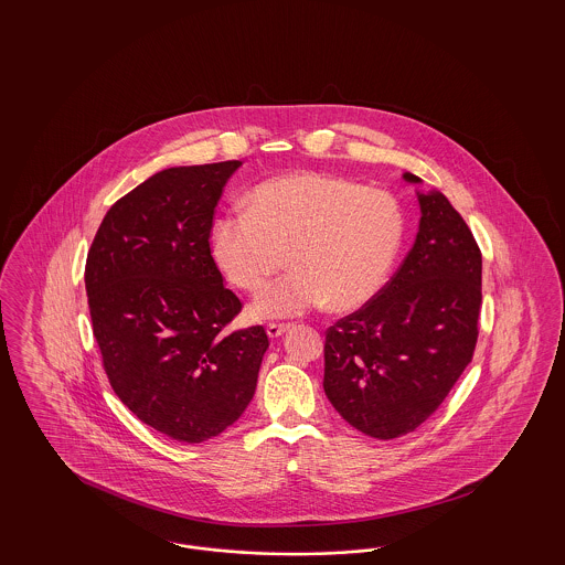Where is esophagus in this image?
<instances>
[{"instance_id": "34e87169", "label": "esophagus", "mask_w": 565, "mask_h": 565, "mask_svg": "<svg viewBox=\"0 0 565 565\" xmlns=\"http://www.w3.org/2000/svg\"><path fill=\"white\" fill-rule=\"evenodd\" d=\"M290 330V326L288 323H269L267 326V334H269V339H279L284 332H288Z\"/></svg>"}]
</instances>
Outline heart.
Segmentation results:
<instances>
[{"label": "heart", "mask_w": 565, "mask_h": 565, "mask_svg": "<svg viewBox=\"0 0 565 565\" xmlns=\"http://www.w3.org/2000/svg\"><path fill=\"white\" fill-rule=\"evenodd\" d=\"M404 215L385 190L316 171L270 178L247 192L245 214L215 215L210 249L220 273L260 292L284 263L290 273L252 305L258 320H288L330 302L371 300L394 267Z\"/></svg>", "instance_id": "b5f03b06"}]
</instances>
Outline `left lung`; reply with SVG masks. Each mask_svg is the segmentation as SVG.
<instances>
[{"mask_svg":"<svg viewBox=\"0 0 565 565\" xmlns=\"http://www.w3.org/2000/svg\"><path fill=\"white\" fill-rule=\"evenodd\" d=\"M404 182L422 184L408 171ZM417 237L392 281L334 323L323 392L355 430L379 440L419 428L472 360L481 311V249L438 190H415Z\"/></svg>","mask_w":565,"mask_h":565,"instance_id":"8db88e82","label":"left lung"}]
</instances>
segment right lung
<instances>
[{
  "label": "right lung",
  "instance_id": "right-lung-1",
  "mask_svg": "<svg viewBox=\"0 0 565 565\" xmlns=\"http://www.w3.org/2000/svg\"><path fill=\"white\" fill-rule=\"evenodd\" d=\"M242 161L169 167L118 199L90 245L84 284L116 396L178 443L233 426L254 396L269 337L222 328L242 311L210 249L222 190Z\"/></svg>",
  "mask_w": 565,
  "mask_h": 565
}]
</instances>
